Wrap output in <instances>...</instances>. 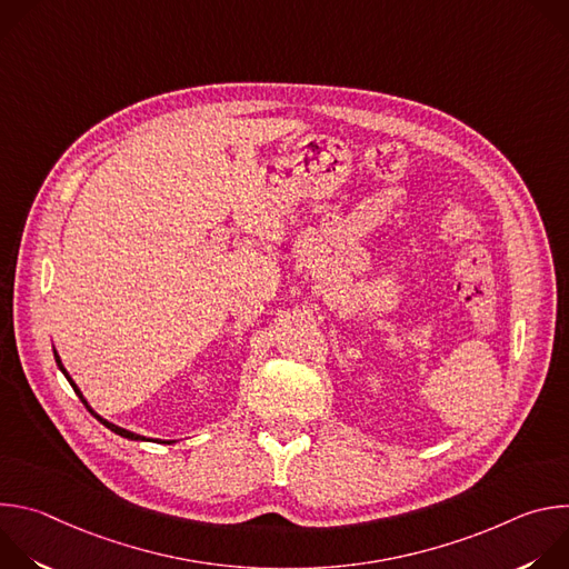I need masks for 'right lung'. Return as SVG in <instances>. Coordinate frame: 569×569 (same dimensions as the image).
Returning <instances> with one entry per match:
<instances>
[{"mask_svg": "<svg viewBox=\"0 0 569 569\" xmlns=\"http://www.w3.org/2000/svg\"><path fill=\"white\" fill-rule=\"evenodd\" d=\"M53 356H56V362H58V367H60V371H62V373H64V378H67V380H69V382H71V387H73V391H76V393H78V398H80V400H83V402H86V398H83V393H80V389H78V387H76V385H73V380H71V378H69V373H67V371H64V367H62V362H60V358H58V353H56V351H53ZM86 408H88V410H90V412H92V415H94V417H97V419H99V421H101V423H103V426H106V428H108V430H112V432H117V435H119V437H126V439H132V441H139V439H143V437H139V435H134V432H128V430H123V428H119V426H114V423H110V421H106V419H101V417H99V415H97V412H94V410H92V408H90V405H88V402H86ZM167 443H171V441H167Z\"/></svg>", "mask_w": 569, "mask_h": 569, "instance_id": "right-lung-1", "label": "right lung"}]
</instances>
